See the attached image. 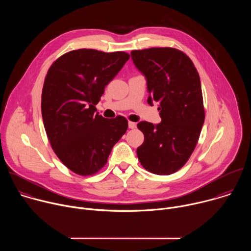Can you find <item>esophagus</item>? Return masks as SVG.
Returning <instances> with one entry per match:
<instances>
[{"instance_id": "obj_1", "label": "esophagus", "mask_w": 251, "mask_h": 251, "mask_svg": "<svg viewBox=\"0 0 251 251\" xmlns=\"http://www.w3.org/2000/svg\"><path fill=\"white\" fill-rule=\"evenodd\" d=\"M128 126H129L130 129H135L137 125H136V123H134V122H129V123H128Z\"/></svg>"}]
</instances>
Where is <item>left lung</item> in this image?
<instances>
[{
    "mask_svg": "<svg viewBox=\"0 0 251 251\" xmlns=\"http://www.w3.org/2000/svg\"><path fill=\"white\" fill-rule=\"evenodd\" d=\"M135 66L145 75L148 103H160L161 123L147 121L137 127L144 142L137 156L147 171L171 175L190 159L204 122L201 85L191 58L173 48H151L132 50Z\"/></svg>",
    "mask_w": 251,
    "mask_h": 251,
    "instance_id": "left-lung-1",
    "label": "left lung"
}]
</instances>
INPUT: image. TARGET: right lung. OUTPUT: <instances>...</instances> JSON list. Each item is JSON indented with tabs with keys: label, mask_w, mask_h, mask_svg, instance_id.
<instances>
[{
	"label": "right lung",
	"mask_w": 251,
	"mask_h": 251,
	"mask_svg": "<svg viewBox=\"0 0 251 251\" xmlns=\"http://www.w3.org/2000/svg\"><path fill=\"white\" fill-rule=\"evenodd\" d=\"M129 57L124 51L81 49L64 53L48 71L42 93L45 129L55 155L77 175L100 171L127 131L125 117L104 118L95 105Z\"/></svg>",
	"instance_id": "obj_1"
}]
</instances>
